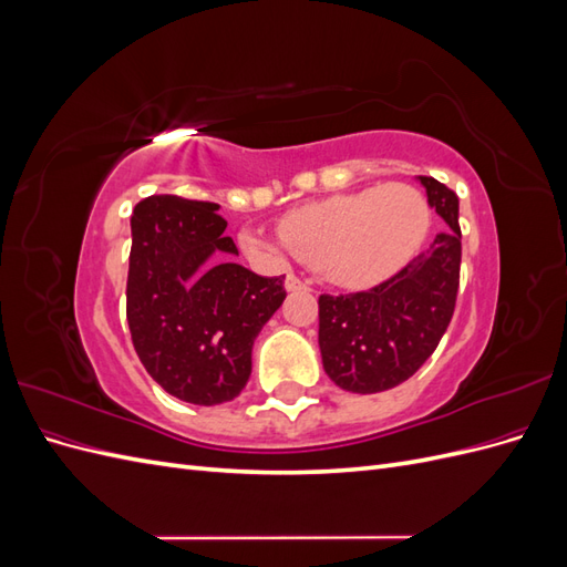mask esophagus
Listing matches in <instances>:
<instances>
[{"label": "esophagus", "instance_id": "1", "mask_svg": "<svg viewBox=\"0 0 567 567\" xmlns=\"http://www.w3.org/2000/svg\"><path fill=\"white\" fill-rule=\"evenodd\" d=\"M284 286H286L288 293H293V290H302V288H307V286H305V281H300V279L296 277V274H288Z\"/></svg>", "mask_w": 567, "mask_h": 567}]
</instances>
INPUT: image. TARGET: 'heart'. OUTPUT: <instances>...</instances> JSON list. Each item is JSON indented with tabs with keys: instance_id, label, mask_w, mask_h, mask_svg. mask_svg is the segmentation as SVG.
Returning <instances> with one entry per match:
<instances>
[{
	"instance_id": "1",
	"label": "heart",
	"mask_w": 567,
	"mask_h": 567,
	"mask_svg": "<svg viewBox=\"0 0 567 567\" xmlns=\"http://www.w3.org/2000/svg\"><path fill=\"white\" fill-rule=\"evenodd\" d=\"M431 229V205L416 186L392 182L336 194L290 210L279 221L284 244L244 229V250L281 262L290 250L326 279L346 286H373L402 269Z\"/></svg>"
}]
</instances>
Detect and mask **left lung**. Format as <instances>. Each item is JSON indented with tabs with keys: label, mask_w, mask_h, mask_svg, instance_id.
Returning a JSON list of instances; mask_svg holds the SVG:
<instances>
[{
	"label": "left lung",
	"mask_w": 567,
	"mask_h": 567,
	"mask_svg": "<svg viewBox=\"0 0 567 567\" xmlns=\"http://www.w3.org/2000/svg\"><path fill=\"white\" fill-rule=\"evenodd\" d=\"M444 231L392 279L350 296L319 298L323 371L348 392L371 394L404 383L431 357L452 321L458 269V198L433 177H419Z\"/></svg>",
	"instance_id": "obj_1"
}]
</instances>
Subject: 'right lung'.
<instances>
[{
    "instance_id": "1",
    "label": "right lung",
    "mask_w": 567,
    "mask_h": 567,
    "mask_svg": "<svg viewBox=\"0 0 567 567\" xmlns=\"http://www.w3.org/2000/svg\"><path fill=\"white\" fill-rule=\"evenodd\" d=\"M217 203L148 196L132 213L127 323L144 369L173 398L213 406L250 379L252 342L279 310L284 277L238 255Z\"/></svg>"
}]
</instances>
